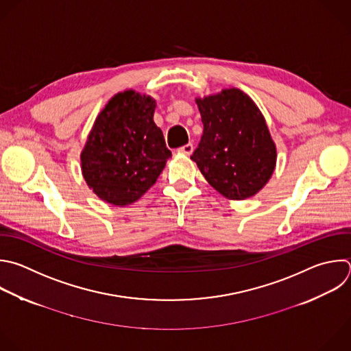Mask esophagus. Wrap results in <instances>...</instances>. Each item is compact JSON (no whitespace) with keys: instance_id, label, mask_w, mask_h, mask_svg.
<instances>
[{"instance_id":"obj_1","label":"esophagus","mask_w":351,"mask_h":351,"mask_svg":"<svg viewBox=\"0 0 351 351\" xmlns=\"http://www.w3.org/2000/svg\"><path fill=\"white\" fill-rule=\"evenodd\" d=\"M178 152H179V153H182V154L190 156V154L193 153V145H191V143H187V145H184V146L179 147V149H178Z\"/></svg>"}]
</instances>
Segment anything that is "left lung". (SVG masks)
Here are the masks:
<instances>
[{
    "mask_svg": "<svg viewBox=\"0 0 351 351\" xmlns=\"http://www.w3.org/2000/svg\"><path fill=\"white\" fill-rule=\"evenodd\" d=\"M204 132L191 160L230 199L255 195L271 178L277 150L255 101L237 88L195 99Z\"/></svg>",
    "mask_w": 351,
    "mask_h": 351,
    "instance_id": "1",
    "label": "left lung"
}]
</instances>
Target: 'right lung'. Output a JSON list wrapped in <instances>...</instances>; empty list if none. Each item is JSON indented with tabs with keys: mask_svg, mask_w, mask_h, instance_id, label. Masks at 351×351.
Masks as SVG:
<instances>
[{
	"mask_svg": "<svg viewBox=\"0 0 351 351\" xmlns=\"http://www.w3.org/2000/svg\"><path fill=\"white\" fill-rule=\"evenodd\" d=\"M154 108L153 97L130 89L112 96L97 115L81 168L100 199L130 205L157 182L172 153L154 124Z\"/></svg>",
	"mask_w": 351,
	"mask_h": 351,
	"instance_id": "right-lung-1",
	"label": "right lung"
}]
</instances>
